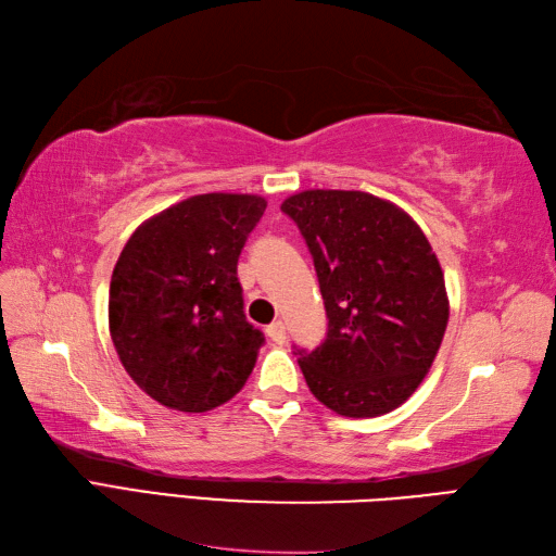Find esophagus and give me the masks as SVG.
<instances>
[{
	"label": "esophagus",
	"instance_id": "obj_1",
	"mask_svg": "<svg viewBox=\"0 0 556 556\" xmlns=\"http://www.w3.org/2000/svg\"><path fill=\"white\" fill-rule=\"evenodd\" d=\"M266 334H268V340L270 342H276V344H282L288 340V334H286V323L282 320H274L266 328Z\"/></svg>",
	"mask_w": 556,
	"mask_h": 556
}]
</instances>
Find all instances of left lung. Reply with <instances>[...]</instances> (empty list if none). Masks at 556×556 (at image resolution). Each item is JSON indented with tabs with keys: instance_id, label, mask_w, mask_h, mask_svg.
<instances>
[{
	"instance_id": "left-lung-1",
	"label": "left lung",
	"mask_w": 556,
	"mask_h": 556,
	"mask_svg": "<svg viewBox=\"0 0 556 556\" xmlns=\"http://www.w3.org/2000/svg\"><path fill=\"white\" fill-rule=\"evenodd\" d=\"M280 210L314 256L328 334L300 351L304 380L344 417L399 408L422 384L448 325L443 270L394 202L363 191H302Z\"/></svg>"
}]
</instances>
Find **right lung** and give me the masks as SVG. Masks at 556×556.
I'll use <instances>...</instances> for the list:
<instances>
[{"mask_svg":"<svg viewBox=\"0 0 556 556\" xmlns=\"http://www.w3.org/2000/svg\"><path fill=\"white\" fill-rule=\"evenodd\" d=\"M266 200L205 193L176 202L127 240L111 278L117 356L148 396L205 413L245 387L264 344L248 323L238 256Z\"/></svg>","mask_w":556,"mask_h":556,"instance_id":"obj_1","label":"right lung"}]
</instances>
